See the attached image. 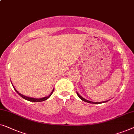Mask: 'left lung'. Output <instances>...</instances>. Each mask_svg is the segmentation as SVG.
I'll list each match as a JSON object with an SVG mask.
<instances>
[{
    "label": "left lung",
    "mask_w": 134,
    "mask_h": 134,
    "mask_svg": "<svg viewBox=\"0 0 134 134\" xmlns=\"http://www.w3.org/2000/svg\"><path fill=\"white\" fill-rule=\"evenodd\" d=\"M76 93H77V95L78 96L79 98H80L81 99H82V101H85V102H87V103H92V104H101V103H105V102H107V101H102V102H92V101L87 100V99H86L85 98H82L80 94L78 93V92H76Z\"/></svg>",
    "instance_id": "obj_1"
}]
</instances>
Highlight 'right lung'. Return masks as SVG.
Masks as SVG:
<instances>
[{
	"mask_svg": "<svg viewBox=\"0 0 134 134\" xmlns=\"http://www.w3.org/2000/svg\"><path fill=\"white\" fill-rule=\"evenodd\" d=\"M11 84H12V83H11ZM12 85H13V84H12ZM13 88H14V89L15 90V91H16L17 93H18L19 95L22 98H23L24 99H26V100L29 101H32V102H41V101H44L45 100H47V99L48 98H50V97L51 95H52V94L53 93V91H54V88H53V90H52V92H51V93L48 96V97H44V98H31V97H26V96H25V95H22L21 93H20L19 92L18 90H17L16 88H14V86H13Z\"/></svg>",
	"mask_w": 134,
	"mask_h": 134,
	"instance_id": "right-lung-1",
	"label": "right lung"
}]
</instances>
